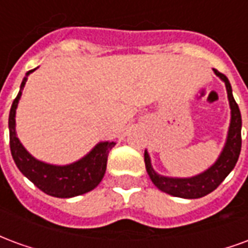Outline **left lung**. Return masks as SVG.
<instances>
[{
    "label": "left lung",
    "mask_w": 248,
    "mask_h": 248,
    "mask_svg": "<svg viewBox=\"0 0 248 248\" xmlns=\"http://www.w3.org/2000/svg\"><path fill=\"white\" fill-rule=\"evenodd\" d=\"M214 73L224 82L227 97H229L230 108H231V121H230L229 134L220 155L213 166L202 174H198L191 178H169L159 175L154 171L151 166L149 153L145 151V165L151 182L154 183L161 191L167 192L172 197L197 199L213 192L217 187L223 182L224 178L229 175L234 169L240 154L242 147V117L238 103L235 102L232 95V89L227 77L214 69Z\"/></svg>",
    "instance_id": "left-lung-1"
}]
</instances>
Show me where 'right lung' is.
Masks as SVG:
<instances>
[{"label":"right lung","instance_id":"obj_1","mask_svg":"<svg viewBox=\"0 0 248 248\" xmlns=\"http://www.w3.org/2000/svg\"><path fill=\"white\" fill-rule=\"evenodd\" d=\"M35 69H33L26 73V77L21 83L18 95L13 101L9 114L10 151L14 162L19 171L47 195L57 198H71L92 191L102 181L106 171L108 153L115 146V142H101L79 161L66 166H56L35 159L34 156H31L26 151L17 138L16 108L18 106V101L25 83L28 81V76Z\"/></svg>","mask_w":248,"mask_h":248}]
</instances>
